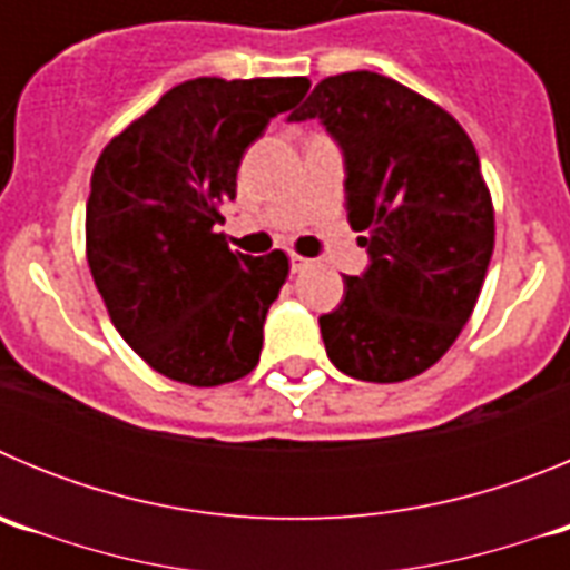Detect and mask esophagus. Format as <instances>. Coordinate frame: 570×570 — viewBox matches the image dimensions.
<instances>
[{"mask_svg": "<svg viewBox=\"0 0 570 570\" xmlns=\"http://www.w3.org/2000/svg\"><path fill=\"white\" fill-rule=\"evenodd\" d=\"M311 265V259L308 256H299V254H291V271H294V274H299V271H305Z\"/></svg>", "mask_w": 570, "mask_h": 570, "instance_id": "esophagus-1", "label": "esophagus"}]
</instances>
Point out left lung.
<instances>
[{"instance_id": "obj_1", "label": "left lung", "mask_w": 570, "mask_h": 570, "mask_svg": "<svg viewBox=\"0 0 570 570\" xmlns=\"http://www.w3.org/2000/svg\"><path fill=\"white\" fill-rule=\"evenodd\" d=\"M291 122L320 119L345 156V205L371 265L320 316L328 360L362 382L422 374L471 320L493 254L491 190L456 122L394 79H322Z\"/></svg>"}]
</instances>
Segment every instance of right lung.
Wrapping results in <instances>:
<instances>
[{"label": "right lung", "mask_w": 570, "mask_h": 570, "mask_svg": "<svg viewBox=\"0 0 570 570\" xmlns=\"http://www.w3.org/2000/svg\"><path fill=\"white\" fill-rule=\"evenodd\" d=\"M305 77L176 85L99 154L85 210L90 276L110 322L185 385L242 380L288 279V256L234 254L219 234L242 154L308 94Z\"/></svg>", "instance_id": "right-lung-1"}]
</instances>
